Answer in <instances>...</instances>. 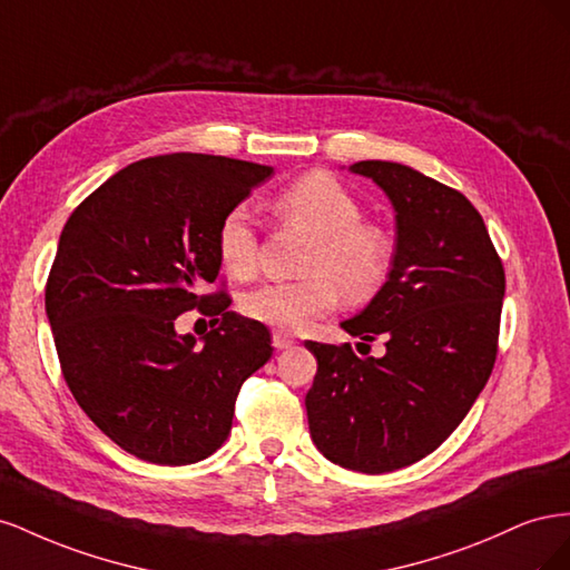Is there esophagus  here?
Returning a JSON list of instances; mask_svg holds the SVG:
<instances>
[{
	"label": "esophagus",
	"instance_id": "obj_1",
	"mask_svg": "<svg viewBox=\"0 0 570 570\" xmlns=\"http://www.w3.org/2000/svg\"><path fill=\"white\" fill-rule=\"evenodd\" d=\"M292 344H295V337H292V335L281 333V331L273 333V347H275V350H289Z\"/></svg>",
	"mask_w": 570,
	"mask_h": 570
}]
</instances>
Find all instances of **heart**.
<instances>
[{
    "instance_id": "heart-1",
    "label": "heart",
    "mask_w": 570,
    "mask_h": 570,
    "mask_svg": "<svg viewBox=\"0 0 570 570\" xmlns=\"http://www.w3.org/2000/svg\"><path fill=\"white\" fill-rule=\"evenodd\" d=\"M273 209L285 226L312 235L299 271L304 278L264 283L239 297L252 321L281 331H302L331 312L335 302H366L383 287L392 268V237L375 223L361 220L364 209L333 176L306 174L283 187ZM220 266L233 278H249L258 262V239L245 206H230L216 228Z\"/></svg>"
}]
</instances>
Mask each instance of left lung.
I'll use <instances>...</instances> for the list:
<instances>
[{"mask_svg": "<svg viewBox=\"0 0 570 570\" xmlns=\"http://www.w3.org/2000/svg\"><path fill=\"white\" fill-rule=\"evenodd\" d=\"M390 197L396 245L385 285L352 337H385V356L306 340L318 361L306 392L308 433L342 469L390 473L435 452L471 411L497 358L504 266L475 206L394 161H358ZM358 342V344H364Z\"/></svg>", "mask_w": 570, "mask_h": 570, "instance_id": "1", "label": "left lung"}]
</instances>
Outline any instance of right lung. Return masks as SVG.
I'll return each instance as SVG.
<instances>
[{
	"label": "right lung",
	"mask_w": 570,
	"mask_h": 570,
	"mask_svg": "<svg viewBox=\"0 0 570 570\" xmlns=\"http://www.w3.org/2000/svg\"><path fill=\"white\" fill-rule=\"evenodd\" d=\"M273 168L212 154L135 161L80 202L51 264L45 308L68 390L128 454L161 465L212 456L233 428L237 392L273 354L264 323L199 295L220 271V216ZM189 307L213 316L178 336Z\"/></svg>",
	"instance_id": "add662e5"
}]
</instances>
